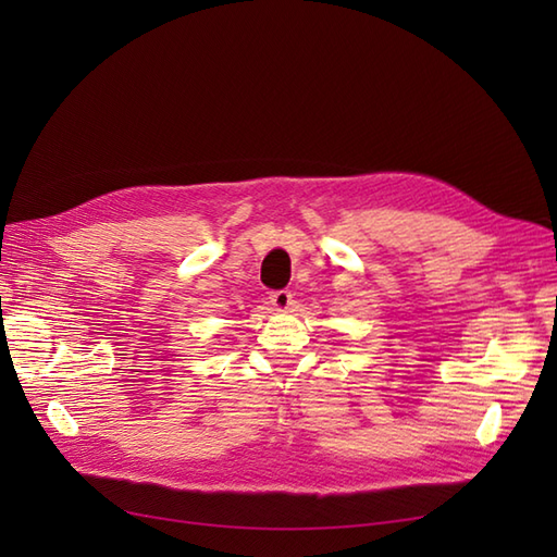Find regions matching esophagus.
Segmentation results:
<instances>
[{
    "label": "esophagus",
    "instance_id": "34e87169",
    "mask_svg": "<svg viewBox=\"0 0 557 557\" xmlns=\"http://www.w3.org/2000/svg\"><path fill=\"white\" fill-rule=\"evenodd\" d=\"M269 301H272V307L276 311H288L293 307V295H290V290H276L269 295Z\"/></svg>",
    "mask_w": 557,
    "mask_h": 557
}]
</instances>
